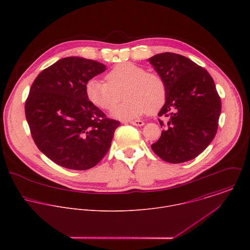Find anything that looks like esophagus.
<instances>
[{
	"label": "esophagus",
	"mask_w": 250,
	"mask_h": 250,
	"mask_svg": "<svg viewBox=\"0 0 250 250\" xmlns=\"http://www.w3.org/2000/svg\"><path fill=\"white\" fill-rule=\"evenodd\" d=\"M129 124L133 125H136V126H141V125H145V123H144V122H142V121H139V120L130 121V122H129Z\"/></svg>",
	"instance_id": "1"
}]
</instances>
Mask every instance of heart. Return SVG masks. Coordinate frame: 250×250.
Listing matches in <instances>:
<instances>
[{
	"mask_svg": "<svg viewBox=\"0 0 250 250\" xmlns=\"http://www.w3.org/2000/svg\"><path fill=\"white\" fill-rule=\"evenodd\" d=\"M105 81L90 79L85 87L89 101L98 108L113 110L122 100L123 104L113 111L115 118L130 120L147 112L158 111L166 100V86L156 73L146 72L139 65L124 62L113 67L105 75Z\"/></svg>",
	"mask_w": 250,
	"mask_h": 250,
	"instance_id": "b5f03b06",
	"label": "heart"
}]
</instances>
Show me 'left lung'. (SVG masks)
Here are the masks:
<instances>
[{"label":"left lung","mask_w":250,"mask_h":250,"mask_svg":"<svg viewBox=\"0 0 250 250\" xmlns=\"http://www.w3.org/2000/svg\"><path fill=\"white\" fill-rule=\"evenodd\" d=\"M166 86V101L158 117L169 118L160 138L151 146L169 163L196 158L215 138L222 111L221 98L208 71L191 59L172 52L151 58Z\"/></svg>","instance_id":"8db88e82"}]
</instances>
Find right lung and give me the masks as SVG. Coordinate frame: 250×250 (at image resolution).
<instances>
[{
    "label": "right lung",
    "mask_w": 250,
    "mask_h": 250,
    "mask_svg": "<svg viewBox=\"0 0 250 250\" xmlns=\"http://www.w3.org/2000/svg\"><path fill=\"white\" fill-rule=\"evenodd\" d=\"M103 63L66 57L33 81L25 118L34 144L54 163L72 170L96 166L109 151L120 122L106 118L87 98V82L103 73Z\"/></svg>",
    "instance_id": "1"
}]
</instances>
